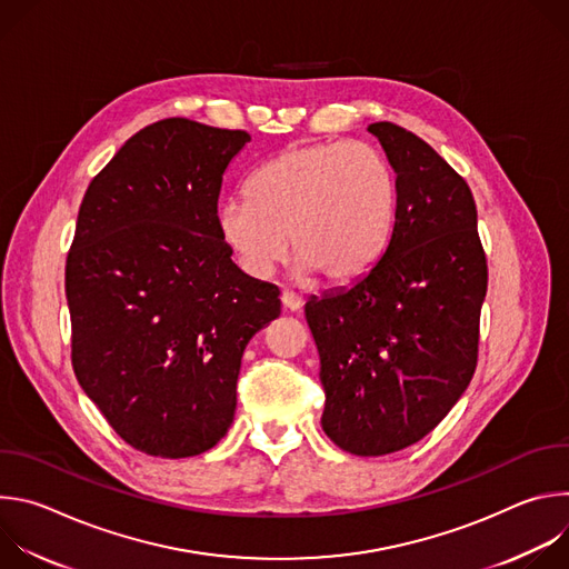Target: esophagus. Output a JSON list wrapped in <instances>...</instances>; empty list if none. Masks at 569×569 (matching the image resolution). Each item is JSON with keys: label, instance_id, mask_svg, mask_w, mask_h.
I'll list each match as a JSON object with an SVG mask.
<instances>
[{"label": "esophagus", "instance_id": "esophagus-1", "mask_svg": "<svg viewBox=\"0 0 569 569\" xmlns=\"http://www.w3.org/2000/svg\"><path fill=\"white\" fill-rule=\"evenodd\" d=\"M281 303H283V308L290 310V312H297V310H301V306H303L301 297H297L295 292H283V295H281Z\"/></svg>", "mask_w": 569, "mask_h": 569}]
</instances>
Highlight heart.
Instances as JSON below:
<instances>
[{
    "label": "heart",
    "instance_id": "b5f03b06",
    "mask_svg": "<svg viewBox=\"0 0 569 569\" xmlns=\"http://www.w3.org/2000/svg\"><path fill=\"white\" fill-rule=\"evenodd\" d=\"M248 196L216 213L218 236L240 270L268 279L292 242V272L349 286L382 259L396 220L398 187L387 159L362 143L292 146L261 164Z\"/></svg>",
    "mask_w": 569,
    "mask_h": 569
}]
</instances>
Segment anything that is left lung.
Returning <instances> with one entry per match:
<instances>
[{"label": "left lung", "instance_id": "left-lung-1", "mask_svg": "<svg viewBox=\"0 0 569 569\" xmlns=\"http://www.w3.org/2000/svg\"><path fill=\"white\" fill-rule=\"evenodd\" d=\"M396 173L398 204L376 268L323 297L306 321L327 393L321 428L342 450L380 457L432 432L477 367L489 268L466 180L421 137L367 128Z\"/></svg>", "mask_w": 569, "mask_h": 569}]
</instances>
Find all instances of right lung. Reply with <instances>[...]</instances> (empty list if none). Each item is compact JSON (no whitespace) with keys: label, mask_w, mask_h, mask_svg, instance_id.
<instances>
[{"label":"right lung","mask_w":569,"mask_h":569,"mask_svg":"<svg viewBox=\"0 0 569 569\" xmlns=\"http://www.w3.org/2000/svg\"><path fill=\"white\" fill-rule=\"evenodd\" d=\"M246 130L173 117L132 134L90 182L64 266L71 365L132 448L202 455L229 430L240 358L279 317L218 236L222 173Z\"/></svg>","instance_id":"1"}]
</instances>
